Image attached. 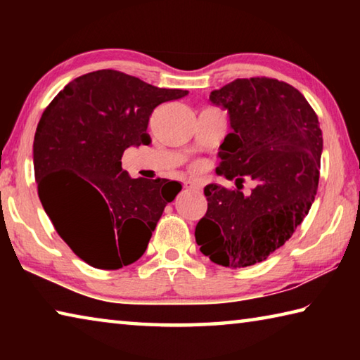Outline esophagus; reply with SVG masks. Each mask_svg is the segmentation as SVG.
Segmentation results:
<instances>
[{
    "label": "esophagus",
    "mask_w": 360,
    "mask_h": 360,
    "mask_svg": "<svg viewBox=\"0 0 360 360\" xmlns=\"http://www.w3.org/2000/svg\"><path fill=\"white\" fill-rule=\"evenodd\" d=\"M184 187L187 188V191H200V184H198L197 181H193V179L184 181Z\"/></svg>",
    "instance_id": "34e87169"
}]
</instances>
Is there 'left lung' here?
<instances>
[{
  "label": "left lung",
  "mask_w": 360,
  "mask_h": 360,
  "mask_svg": "<svg viewBox=\"0 0 360 360\" xmlns=\"http://www.w3.org/2000/svg\"><path fill=\"white\" fill-rule=\"evenodd\" d=\"M231 131L217 155L219 176H251L249 195L205 187L208 211L195 240L211 262L243 268L265 260L288 241L311 210L319 182L322 130L318 115L292 85L268 77L236 79L212 90Z\"/></svg>",
  "instance_id": "left-lung-1"
}]
</instances>
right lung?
I'll return each instance as SVG.
<instances>
[{"instance_id": "right-lung-1", "label": "right lung", "mask_w": 360, "mask_h": 360, "mask_svg": "<svg viewBox=\"0 0 360 360\" xmlns=\"http://www.w3.org/2000/svg\"><path fill=\"white\" fill-rule=\"evenodd\" d=\"M187 90L160 89L135 76L100 70L79 76L42 112L33 165L39 200L77 257L119 270L144 254L179 182L131 179L122 154L148 146L149 117Z\"/></svg>"}]
</instances>
